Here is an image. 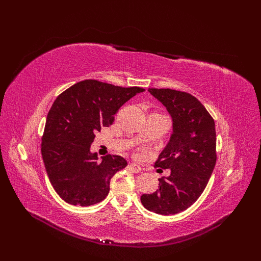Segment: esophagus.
I'll list each match as a JSON object with an SVG mask.
<instances>
[{"label": "esophagus", "mask_w": 261, "mask_h": 261, "mask_svg": "<svg viewBox=\"0 0 261 261\" xmlns=\"http://www.w3.org/2000/svg\"><path fill=\"white\" fill-rule=\"evenodd\" d=\"M129 170L133 173H139L141 171V168L136 163H132V164H129Z\"/></svg>", "instance_id": "obj_1"}]
</instances>
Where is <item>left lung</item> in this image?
Instances as JSON below:
<instances>
[{
	"mask_svg": "<svg viewBox=\"0 0 261 261\" xmlns=\"http://www.w3.org/2000/svg\"><path fill=\"white\" fill-rule=\"evenodd\" d=\"M172 117L173 133L155 167L171 174L159 178L160 188L141 195L144 207L170 216L186 210L206 188L217 161L216 125L200 101L173 89L149 88Z\"/></svg>",
	"mask_w": 261,
	"mask_h": 261,
	"instance_id": "obj_1",
	"label": "left lung"
}]
</instances>
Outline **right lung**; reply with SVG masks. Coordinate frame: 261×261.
Listing matches in <instances>:
<instances>
[{"instance_id":"add662e5","label":"right lung","mask_w":261,"mask_h":261,"mask_svg":"<svg viewBox=\"0 0 261 261\" xmlns=\"http://www.w3.org/2000/svg\"><path fill=\"white\" fill-rule=\"evenodd\" d=\"M145 91L87 80L69 87L54 101L46 116L41 153L46 174L61 198L74 206L103 200L110 180L127 165L123 156L98 160L90 146L102 126H110L125 102Z\"/></svg>"}]
</instances>
